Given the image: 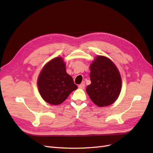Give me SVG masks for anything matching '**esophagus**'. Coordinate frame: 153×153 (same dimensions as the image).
<instances>
[{
  "mask_svg": "<svg viewBox=\"0 0 153 153\" xmlns=\"http://www.w3.org/2000/svg\"><path fill=\"white\" fill-rule=\"evenodd\" d=\"M78 87L80 88V89H84V88H85V84H80L79 85H78Z\"/></svg>",
  "mask_w": 153,
  "mask_h": 153,
  "instance_id": "obj_1",
  "label": "esophagus"
}]
</instances>
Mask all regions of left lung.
<instances>
[{"label": "left lung", "mask_w": 153, "mask_h": 153, "mask_svg": "<svg viewBox=\"0 0 153 153\" xmlns=\"http://www.w3.org/2000/svg\"><path fill=\"white\" fill-rule=\"evenodd\" d=\"M90 69L91 84L86 91L91 100L98 106L112 104L121 89V78L117 68L109 59L99 55Z\"/></svg>", "instance_id": "1"}]
</instances>
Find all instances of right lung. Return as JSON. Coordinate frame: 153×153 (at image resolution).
Wrapping results in <instances>:
<instances>
[{"label":"right lung","mask_w":153,"mask_h":153,"mask_svg":"<svg viewBox=\"0 0 153 153\" xmlns=\"http://www.w3.org/2000/svg\"><path fill=\"white\" fill-rule=\"evenodd\" d=\"M65 65L62 58H55L46 64L39 76V93L50 104L62 103L78 88L73 78L66 72Z\"/></svg>","instance_id":"1"}]
</instances>
